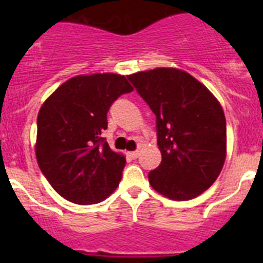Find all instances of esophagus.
<instances>
[{
	"label": "esophagus",
	"instance_id": "esophagus-1",
	"mask_svg": "<svg viewBox=\"0 0 263 263\" xmlns=\"http://www.w3.org/2000/svg\"><path fill=\"white\" fill-rule=\"evenodd\" d=\"M129 155H130V158H133V159H136V158L139 157V152H138V150H136V152H130Z\"/></svg>",
	"mask_w": 263,
	"mask_h": 263
}]
</instances>
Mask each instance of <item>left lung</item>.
I'll return each mask as SVG.
<instances>
[{"label":"left lung","instance_id":"left-lung-1","mask_svg":"<svg viewBox=\"0 0 263 263\" xmlns=\"http://www.w3.org/2000/svg\"><path fill=\"white\" fill-rule=\"evenodd\" d=\"M157 116L162 162L148 173L155 191L190 200L215 183L227 158V122L221 104L183 69L159 68L127 75Z\"/></svg>","mask_w":263,"mask_h":263}]
</instances>
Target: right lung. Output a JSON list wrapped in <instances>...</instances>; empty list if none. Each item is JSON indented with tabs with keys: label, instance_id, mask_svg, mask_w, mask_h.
<instances>
[{
	"label": "right lung",
	"instance_id": "right-lung-1",
	"mask_svg": "<svg viewBox=\"0 0 263 263\" xmlns=\"http://www.w3.org/2000/svg\"><path fill=\"white\" fill-rule=\"evenodd\" d=\"M133 90L124 75H79L63 83L38 113L35 155L51 187L75 204H96L115 192L126 158L101 137L106 113Z\"/></svg>",
	"mask_w": 263,
	"mask_h": 263
}]
</instances>
